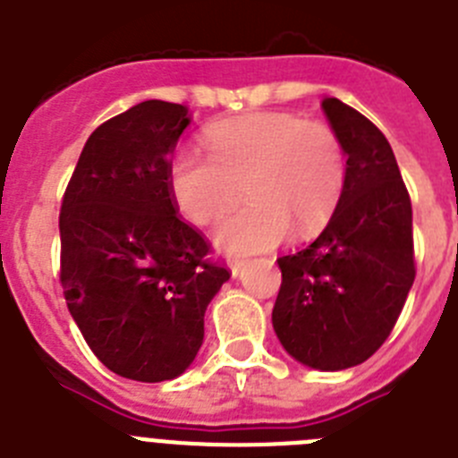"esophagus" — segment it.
<instances>
[{
    "label": "esophagus",
    "instance_id": "obj_1",
    "mask_svg": "<svg viewBox=\"0 0 458 458\" xmlns=\"http://www.w3.org/2000/svg\"><path fill=\"white\" fill-rule=\"evenodd\" d=\"M245 261H241V259H233V261H229V270H232V277H241L242 273H245Z\"/></svg>",
    "mask_w": 458,
    "mask_h": 458
}]
</instances>
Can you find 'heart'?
Segmentation results:
<instances>
[{
    "instance_id": "heart-1",
    "label": "heart",
    "mask_w": 458,
    "mask_h": 458,
    "mask_svg": "<svg viewBox=\"0 0 458 458\" xmlns=\"http://www.w3.org/2000/svg\"><path fill=\"white\" fill-rule=\"evenodd\" d=\"M210 153L179 147L169 160V192L188 220H216L242 197L248 206L222 217L213 241L226 254H254L291 232L314 233L333 216L346 181L344 151L327 125L289 112H259L216 123Z\"/></svg>"
}]
</instances>
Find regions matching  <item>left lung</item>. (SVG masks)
I'll list each match as a JSON object with an SVG mask.
<instances>
[{"label": "left lung", "instance_id": "left-lung-1", "mask_svg": "<svg viewBox=\"0 0 458 458\" xmlns=\"http://www.w3.org/2000/svg\"><path fill=\"white\" fill-rule=\"evenodd\" d=\"M321 107L346 153V181L321 236L277 259L273 327L301 365L339 371L371 358L402 314L415 279L412 208L386 135L342 100Z\"/></svg>", "mask_w": 458, "mask_h": 458}]
</instances>
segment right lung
Wrapping results in <instances>:
<instances>
[{
  "label": "right lung",
  "instance_id": "1",
  "mask_svg": "<svg viewBox=\"0 0 458 458\" xmlns=\"http://www.w3.org/2000/svg\"><path fill=\"white\" fill-rule=\"evenodd\" d=\"M188 107L144 100L91 132L64 194L62 286L89 349L141 383L183 374L229 270L176 216L169 156Z\"/></svg>",
  "mask_w": 458,
  "mask_h": 458
}]
</instances>
